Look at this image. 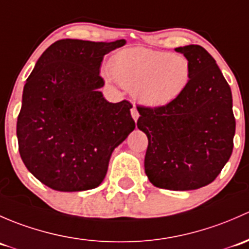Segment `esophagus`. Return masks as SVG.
<instances>
[{"label": "esophagus", "instance_id": "1", "mask_svg": "<svg viewBox=\"0 0 249 249\" xmlns=\"http://www.w3.org/2000/svg\"><path fill=\"white\" fill-rule=\"evenodd\" d=\"M130 114H132V117H133V120H134V121H137V120L139 119V112H138L137 107H133L132 109H130Z\"/></svg>", "mask_w": 249, "mask_h": 249}]
</instances>
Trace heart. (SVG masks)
<instances>
[{"mask_svg":"<svg viewBox=\"0 0 249 249\" xmlns=\"http://www.w3.org/2000/svg\"><path fill=\"white\" fill-rule=\"evenodd\" d=\"M109 67L112 78L148 107L170 104L191 79V63L186 56L140 47L117 53Z\"/></svg>","mask_w":249,"mask_h":249,"instance_id":"heart-1","label":"heart"}]
</instances>
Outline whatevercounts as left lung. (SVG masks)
Instances as JSON below:
<instances>
[{
	"instance_id": "8db88e82",
	"label": "left lung",
	"mask_w": 249,
	"mask_h": 249,
	"mask_svg": "<svg viewBox=\"0 0 249 249\" xmlns=\"http://www.w3.org/2000/svg\"><path fill=\"white\" fill-rule=\"evenodd\" d=\"M191 63L178 98L160 107H137L148 139L145 173L153 186L192 191L211 183L231 156L235 117L230 86L200 45L176 48Z\"/></svg>"
}]
</instances>
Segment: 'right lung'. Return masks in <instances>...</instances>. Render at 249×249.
<instances>
[{
  "label": "right lung",
  "mask_w": 249,
  "mask_h": 249,
  "mask_svg": "<svg viewBox=\"0 0 249 249\" xmlns=\"http://www.w3.org/2000/svg\"><path fill=\"white\" fill-rule=\"evenodd\" d=\"M124 44L57 40L27 78L17 124L19 152L30 173L51 189L98 187L112 151L134 130L132 104L109 103L99 91L104 55Z\"/></svg>",
  "instance_id": "right-lung-1"
}]
</instances>
